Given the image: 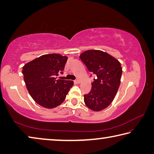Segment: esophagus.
<instances>
[{"label":"esophagus","mask_w":154,"mask_h":154,"mask_svg":"<svg viewBox=\"0 0 154 154\" xmlns=\"http://www.w3.org/2000/svg\"><path fill=\"white\" fill-rule=\"evenodd\" d=\"M75 83H77V84H79V83H80V80L79 79H77L76 80H75Z\"/></svg>","instance_id":"esophagus-1"}]
</instances>
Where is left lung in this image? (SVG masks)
<instances>
[{
  "mask_svg": "<svg viewBox=\"0 0 154 154\" xmlns=\"http://www.w3.org/2000/svg\"><path fill=\"white\" fill-rule=\"evenodd\" d=\"M80 59L92 73L96 75L92 89L84 95V102L94 111L107 107L113 100L120 85L121 64L109 54L91 49L81 54Z\"/></svg>",
  "mask_w": 154,
  "mask_h": 154,
  "instance_id": "left-lung-1",
  "label": "left lung"
}]
</instances>
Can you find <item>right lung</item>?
<instances>
[{"label": "right lung", "instance_id": "obj_1", "mask_svg": "<svg viewBox=\"0 0 154 154\" xmlns=\"http://www.w3.org/2000/svg\"><path fill=\"white\" fill-rule=\"evenodd\" d=\"M66 56L58 54H45L26 64L22 73L26 88L33 100L47 109L56 107L63 103L72 81L57 79L63 73Z\"/></svg>", "mask_w": 154, "mask_h": 154}]
</instances>
